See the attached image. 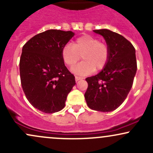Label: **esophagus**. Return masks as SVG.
I'll return each mask as SVG.
<instances>
[{
  "label": "esophagus",
  "mask_w": 153,
  "mask_h": 153,
  "mask_svg": "<svg viewBox=\"0 0 153 153\" xmlns=\"http://www.w3.org/2000/svg\"><path fill=\"white\" fill-rule=\"evenodd\" d=\"M82 78L81 77H78V76H75V81H78V80H82Z\"/></svg>",
  "instance_id": "esophagus-1"
}]
</instances>
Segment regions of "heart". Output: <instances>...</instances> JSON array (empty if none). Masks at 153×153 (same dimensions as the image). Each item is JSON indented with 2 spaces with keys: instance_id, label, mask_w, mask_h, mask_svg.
<instances>
[{
  "instance_id": "b5f03b06",
  "label": "heart",
  "mask_w": 153,
  "mask_h": 153,
  "mask_svg": "<svg viewBox=\"0 0 153 153\" xmlns=\"http://www.w3.org/2000/svg\"><path fill=\"white\" fill-rule=\"evenodd\" d=\"M82 60L72 69L77 75H85L100 71L106 65L110 56L108 45L101 42L90 35H82L73 42L72 45L62 47L61 56L65 64L72 68L78 62L80 56Z\"/></svg>"
}]
</instances>
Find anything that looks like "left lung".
Segmentation results:
<instances>
[{"label": "left lung", "instance_id": "1", "mask_svg": "<svg viewBox=\"0 0 153 153\" xmlns=\"http://www.w3.org/2000/svg\"><path fill=\"white\" fill-rule=\"evenodd\" d=\"M103 36L110 50L107 65L99 74L85 78L87 105L93 110L108 112L124 102L137 72L135 49L126 38L108 29L94 30Z\"/></svg>", "mask_w": 153, "mask_h": 153}]
</instances>
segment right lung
I'll use <instances>...</instances> for the list:
<instances>
[{"label":"right lung","instance_id":"1","mask_svg":"<svg viewBox=\"0 0 153 153\" xmlns=\"http://www.w3.org/2000/svg\"><path fill=\"white\" fill-rule=\"evenodd\" d=\"M75 34L50 29L35 35L24 45L19 69L22 86L29 103L44 113L62 110L75 85V76L61 56L62 47Z\"/></svg>","mask_w":153,"mask_h":153}]
</instances>
